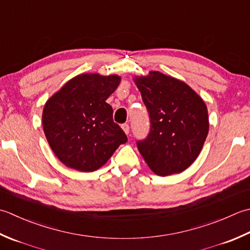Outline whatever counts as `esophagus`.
<instances>
[{
  "instance_id": "obj_1",
  "label": "esophagus",
  "mask_w": 250,
  "mask_h": 250,
  "mask_svg": "<svg viewBox=\"0 0 250 250\" xmlns=\"http://www.w3.org/2000/svg\"><path fill=\"white\" fill-rule=\"evenodd\" d=\"M121 128H122V130L125 131V134H129V132H130V126H129V125H128V124H124V125H121Z\"/></svg>"
}]
</instances>
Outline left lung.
<instances>
[{
  "label": "left lung",
  "mask_w": 250,
  "mask_h": 250,
  "mask_svg": "<svg viewBox=\"0 0 250 250\" xmlns=\"http://www.w3.org/2000/svg\"><path fill=\"white\" fill-rule=\"evenodd\" d=\"M134 82L150 122L147 136L136 142L139 151L156 174L182 172L198 157L206 141V104L187 83L158 71Z\"/></svg>",
  "instance_id": "8db88e82"
}]
</instances>
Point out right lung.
Returning a JSON list of instances; mask_svg holds the SVG:
<instances>
[{
    "mask_svg": "<svg viewBox=\"0 0 250 250\" xmlns=\"http://www.w3.org/2000/svg\"><path fill=\"white\" fill-rule=\"evenodd\" d=\"M119 83L120 77L115 75L84 73L68 81L46 102L44 133L54 154L67 167L92 172L128 141L106 103Z\"/></svg>",
    "mask_w": 250,
    "mask_h": 250,
    "instance_id": "obj_1",
    "label": "right lung"
}]
</instances>
